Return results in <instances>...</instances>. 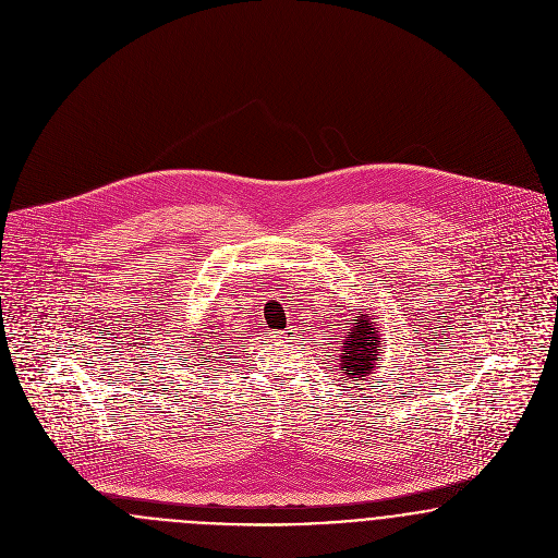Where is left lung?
Here are the masks:
<instances>
[{"instance_id": "8db88e82", "label": "left lung", "mask_w": 558, "mask_h": 558, "mask_svg": "<svg viewBox=\"0 0 558 558\" xmlns=\"http://www.w3.org/2000/svg\"><path fill=\"white\" fill-rule=\"evenodd\" d=\"M369 314H359L352 322L350 337L341 345V374L345 380H365L367 374L374 372V365L378 361V350H380V326L372 322Z\"/></svg>"}]
</instances>
